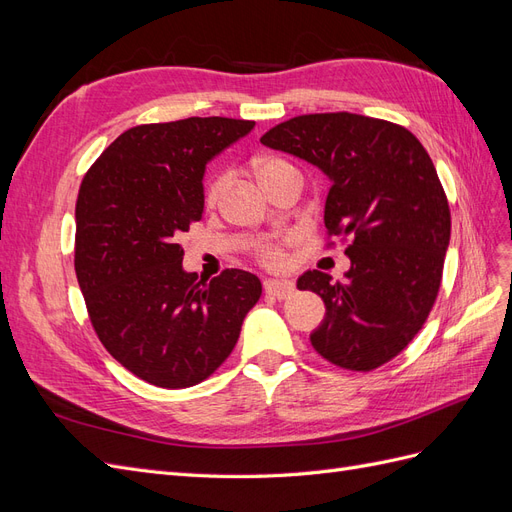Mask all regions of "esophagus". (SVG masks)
<instances>
[{"mask_svg":"<svg viewBox=\"0 0 512 512\" xmlns=\"http://www.w3.org/2000/svg\"><path fill=\"white\" fill-rule=\"evenodd\" d=\"M265 292L277 299H288L294 292V284L288 280H265Z\"/></svg>","mask_w":512,"mask_h":512,"instance_id":"esophagus-1","label":"esophagus"}]
</instances>
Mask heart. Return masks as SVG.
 <instances>
[{
    "instance_id": "obj_1",
    "label": "heart",
    "mask_w": 512,
    "mask_h": 512,
    "mask_svg": "<svg viewBox=\"0 0 512 512\" xmlns=\"http://www.w3.org/2000/svg\"><path fill=\"white\" fill-rule=\"evenodd\" d=\"M254 170H256V177L258 181L265 185V190L269 188L271 183H275L277 179L282 177H288V175H299L297 168H294L288 160L280 158V156H262L254 162ZM226 177L220 175L215 177L209 188H207V194H205V203L209 207H213L215 203H218L224 188H226ZM284 241H265L260 247H258V258L260 262H265L267 267H282L284 260H286V252H284Z\"/></svg>"
}]
</instances>
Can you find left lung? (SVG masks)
Here are the masks:
<instances>
[{
  "mask_svg": "<svg viewBox=\"0 0 512 512\" xmlns=\"http://www.w3.org/2000/svg\"><path fill=\"white\" fill-rule=\"evenodd\" d=\"M331 179L329 237L350 243L346 280L307 271L299 290L320 294L327 316L314 350L350 371H371L404 350L436 303L451 209L429 153L397 123L354 113L292 117L260 138Z\"/></svg>",
  "mask_w": 512,
  "mask_h": 512,
  "instance_id": "1",
  "label": "left lung"
}]
</instances>
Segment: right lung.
I'll return each mask as SVG.
<instances>
[{
  "label": "right lung",
  "instance_id": "add662e5",
  "mask_svg": "<svg viewBox=\"0 0 512 512\" xmlns=\"http://www.w3.org/2000/svg\"><path fill=\"white\" fill-rule=\"evenodd\" d=\"M254 126L228 117L145 123L117 136L81 183L74 269L89 320L115 361L162 389L207 380L262 294L241 269L198 280L183 271L177 243L203 218L207 162Z\"/></svg>",
  "mask_w": 512,
  "mask_h": 512
}]
</instances>
